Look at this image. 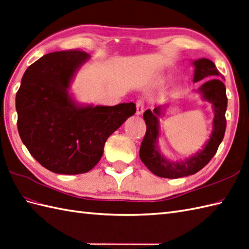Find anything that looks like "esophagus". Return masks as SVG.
<instances>
[{
    "label": "esophagus",
    "mask_w": 249,
    "mask_h": 249,
    "mask_svg": "<svg viewBox=\"0 0 249 249\" xmlns=\"http://www.w3.org/2000/svg\"><path fill=\"white\" fill-rule=\"evenodd\" d=\"M143 112V101L137 100L136 102V115H141Z\"/></svg>",
    "instance_id": "1"
}]
</instances>
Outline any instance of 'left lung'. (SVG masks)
Listing matches in <instances>:
<instances>
[{
    "mask_svg": "<svg viewBox=\"0 0 249 249\" xmlns=\"http://www.w3.org/2000/svg\"><path fill=\"white\" fill-rule=\"evenodd\" d=\"M195 65V76L193 82L203 80L204 78L212 77L210 80L203 83L197 89L201 93L202 99L212 105L214 112L213 123H212L211 135L208 142L205 143L202 150H199L189 159L180 161H172L166 159L160 151V120L161 111L166 106L155 107L153 111L147 110L143 113V119L147 124V132L139 150V157L149 170L160 178H179L192 175L198 172L210 161L216 153L217 148L222 142L226 129L225 112L227 108L226 88L224 83L216 77L221 76L215 64L209 59L202 58L192 62Z\"/></svg>",
    "mask_w": 249,
    "mask_h": 249,
    "instance_id": "8db88e82",
    "label": "left lung"
}]
</instances>
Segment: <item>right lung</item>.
Listing matches in <instances>:
<instances>
[{"mask_svg":"<svg viewBox=\"0 0 249 249\" xmlns=\"http://www.w3.org/2000/svg\"><path fill=\"white\" fill-rule=\"evenodd\" d=\"M88 60L81 51L44 54L28 66L16 96L23 143L54 173L89 172L100 160L107 137L136 112L133 102L114 107L77 104L70 94L71 84Z\"/></svg>","mask_w":249,"mask_h":249,"instance_id":"right-lung-1","label":"right lung"}]
</instances>
